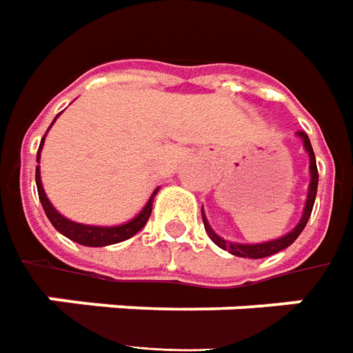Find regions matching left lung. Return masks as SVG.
<instances>
[{"mask_svg":"<svg viewBox=\"0 0 353 353\" xmlns=\"http://www.w3.org/2000/svg\"><path fill=\"white\" fill-rule=\"evenodd\" d=\"M298 137L302 139V145H304L305 152H307V157H310V187H307V199H305L304 214H302V218H300V221L296 223V228L292 229V231H288L287 235L279 236V239H273V241H268V243H258V245L231 243V241H225L223 236H219L218 233L210 228L208 219H206V216H204V210H202L204 229H206L208 236H210L212 241H214L219 248L228 250V252H231L233 256H241V258H252V260H256V258H268V256H273V254L281 252V250H285L287 246L292 245V243L298 239V235L304 231L305 223H307V219H310V216H312V210H314L319 174H317V164H315V154H314V149H312V143H310V137L305 135V132H298Z\"/></svg>","mask_w":353,"mask_h":353,"instance_id":"1","label":"left lung"}]
</instances>
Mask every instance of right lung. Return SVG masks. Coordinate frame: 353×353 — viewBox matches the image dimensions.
Instances as JSON below:
<instances>
[{
	"instance_id": "1",
	"label": "right lung",
	"mask_w": 353,
	"mask_h": 353,
	"mask_svg": "<svg viewBox=\"0 0 353 353\" xmlns=\"http://www.w3.org/2000/svg\"><path fill=\"white\" fill-rule=\"evenodd\" d=\"M57 117H59V114H57ZM55 120H53V122H55ZM51 125H49V128H51ZM43 141H46V135H43L41 143H39L38 159H36L38 160V164H39V152H41ZM36 185H38L39 202H41V206H43V210H46V216L49 218V221L53 223V228H55L59 233H63L65 236H68L70 241H74V243H78V245H83V246L117 245V243H122V241H125V239L134 236L137 231H141V229L145 228L147 219H149V216H151L154 194L159 193V189H154V191H152L149 202L145 204V208H143V210L139 212L134 219L125 221V223H122V225L103 228V225H83V223H76V221H72V219L65 218L63 214H59V212L55 210V206L49 202L46 191H43L41 177H39V166H36Z\"/></svg>"
}]
</instances>
